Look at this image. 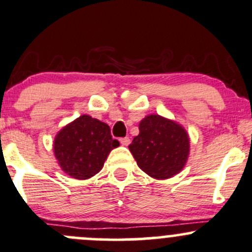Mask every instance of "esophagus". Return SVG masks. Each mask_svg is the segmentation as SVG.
I'll use <instances>...</instances> for the list:
<instances>
[{
	"label": "esophagus",
	"instance_id": "esophagus-1",
	"mask_svg": "<svg viewBox=\"0 0 252 252\" xmlns=\"http://www.w3.org/2000/svg\"><path fill=\"white\" fill-rule=\"evenodd\" d=\"M120 141L122 146H128L129 143H130V139H129V137H122Z\"/></svg>",
	"mask_w": 252,
	"mask_h": 252
}]
</instances>
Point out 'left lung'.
<instances>
[{
  "label": "left lung",
  "mask_w": 252,
  "mask_h": 252,
  "mask_svg": "<svg viewBox=\"0 0 252 252\" xmlns=\"http://www.w3.org/2000/svg\"><path fill=\"white\" fill-rule=\"evenodd\" d=\"M139 135L129 146L143 172L156 179H167L181 172L190 151L189 135L181 124L159 115L146 116Z\"/></svg>",
  "instance_id": "8db88e82"
}]
</instances>
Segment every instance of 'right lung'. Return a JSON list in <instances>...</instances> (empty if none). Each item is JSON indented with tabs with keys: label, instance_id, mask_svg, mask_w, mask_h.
Listing matches in <instances>:
<instances>
[{
	"label": "right lung",
	"instance_id": "1",
	"mask_svg": "<svg viewBox=\"0 0 252 252\" xmlns=\"http://www.w3.org/2000/svg\"><path fill=\"white\" fill-rule=\"evenodd\" d=\"M120 142L113 140L104 122L82 115L56 135L54 153L61 168L71 178L87 179L104 166L107 156Z\"/></svg>",
	"mask_w": 252,
	"mask_h": 252
}]
</instances>
